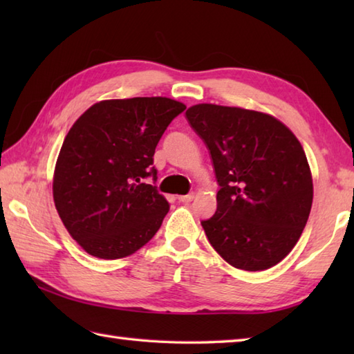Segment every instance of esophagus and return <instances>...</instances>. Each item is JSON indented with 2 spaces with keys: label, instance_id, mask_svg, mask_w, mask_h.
<instances>
[{
  "label": "esophagus",
  "instance_id": "1",
  "mask_svg": "<svg viewBox=\"0 0 354 354\" xmlns=\"http://www.w3.org/2000/svg\"><path fill=\"white\" fill-rule=\"evenodd\" d=\"M194 198V193H189V194H184V196H179L178 201L183 202V204H189V202H192Z\"/></svg>",
  "mask_w": 354,
  "mask_h": 354
}]
</instances>
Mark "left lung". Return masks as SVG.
Wrapping results in <instances>:
<instances>
[{
    "label": "left lung",
    "instance_id": "1",
    "mask_svg": "<svg viewBox=\"0 0 354 354\" xmlns=\"http://www.w3.org/2000/svg\"><path fill=\"white\" fill-rule=\"evenodd\" d=\"M212 155L217 209L202 228L231 266L265 270L297 245L309 219L313 184L303 146L263 112L194 104L185 112Z\"/></svg>",
    "mask_w": 354,
    "mask_h": 354
}]
</instances>
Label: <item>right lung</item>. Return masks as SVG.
<instances>
[{
	"instance_id": "obj_1",
	"label": "right lung",
	"mask_w": 354,
	"mask_h": 354,
	"mask_svg": "<svg viewBox=\"0 0 354 354\" xmlns=\"http://www.w3.org/2000/svg\"><path fill=\"white\" fill-rule=\"evenodd\" d=\"M184 109L167 97L103 100L66 133L53 198L65 228L88 254L127 257L160 230L170 205L145 179L156 181L155 147Z\"/></svg>"
}]
</instances>
